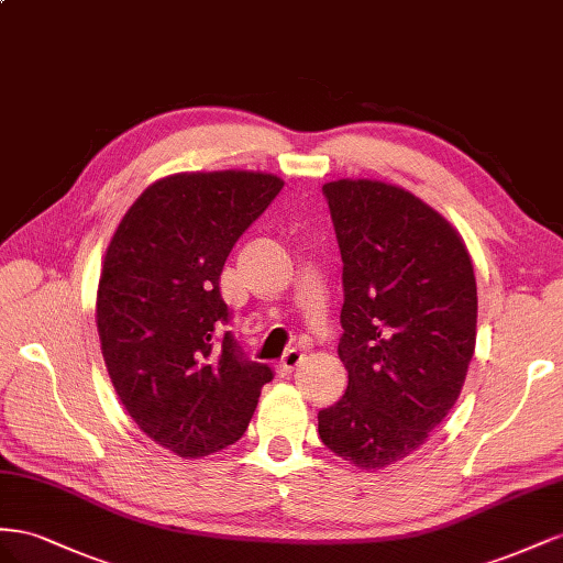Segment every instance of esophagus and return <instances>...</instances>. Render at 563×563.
Segmentation results:
<instances>
[{
  "label": "esophagus",
  "mask_w": 563,
  "mask_h": 563,
  "mask_svg": "<svg viewBox=\"0 0 563 563\" xmlns=\"http://www.w3.org/2000/svg\"><path fill=\"white\" fill-rule=\"evenodd\" d=\"M303 363V351L301 349H290L283 356V361H280V365H278V373L280 375H292L297 367Z\"/></svg>",
  "instance_id": "34e87169"
}]
</instances>
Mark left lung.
<instances>
[{
    "label": "left lung",
    "instance_id": "1",
    "mask_svg": "<svg viewBox=\"0 0 563 563\" xmlns=\"http://www.w3.org/2000/svg\"><path fill=\"white\" fill-rule=\"evenodd\" d=\"M342 252L340 358L349 387L318 412L332 453L379 470L420 448L451 412L476 344V278L457 231L382 181L323 186Z\"/></svg>",
    "mask_w": 563,
    "mask_h": 563
}]
</instances>
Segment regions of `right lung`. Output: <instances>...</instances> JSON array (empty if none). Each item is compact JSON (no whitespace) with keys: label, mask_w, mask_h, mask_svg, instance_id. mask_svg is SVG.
Returning <instances> with one entry per match:
<instances>
[{"label":"right lung","mask_w":563,"mask_h":563,"mask_svg":"<svg viewBox=\"0 0 563 563\" xmlns=\"http://www.w3.org/2000/svg\"><path fill=\"white\" fill-rule=\"evenodd\" d=\"M280 188L260 172L174 174L141 192L108 245L96 299L108 375L139 429L181 457L235 443L273 379L227 330L219 283Z\"/></svg>","instance_id":"obj_1"}]
</instances>
